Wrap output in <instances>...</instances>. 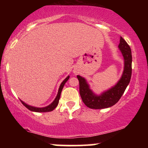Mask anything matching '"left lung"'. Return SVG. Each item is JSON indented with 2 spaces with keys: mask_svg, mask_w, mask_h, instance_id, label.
I'll return each instance as SVG.
<instances>
[{
  "mask_svg": "<svg viewBox=\"0 0 148 148\" xmlns=\"http://www.w3.org/2000/svg\"><path fill=\"white\" fill-rule=\"evenodd\" d=\"M118 48L124 58V70L121 78L115 86L103 91L100 95H97L90 89L86 79L77 75L79 81L80 95L88 108L101 109L113 106L119 101L130 84L132 70V51L130 46L122 37H120Z\"/></svg>",
  "mask_w": 148,
  "mask_h": 148,
  "instance_id": "1",
  "label": "left lung"
}]
</instances>
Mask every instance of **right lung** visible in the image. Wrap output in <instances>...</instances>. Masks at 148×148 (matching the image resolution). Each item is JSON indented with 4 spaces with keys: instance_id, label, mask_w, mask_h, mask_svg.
I'll use <instances>...</instances> for the list:
<instances>
[{
    "instance_id": "add662e5",
    "label": "right lung",
    "mask_w": 148,
    "mask_h": 148,
    "mask_svg": "<svg viewBox=\"0 0 148 148\" xmlns=\"http://www.w3.org/2000/svg\"><path fill=\"white\" fill-rule=\"evenodd\" d=\"M69 79V76H67V77L66 78V79H64V81H62V83H61L60 87H59V89H58V94H57V96L56 97L55 99L53 100V101L51 103V104L48 105L47 106H45V107H42V108H39V107H35V106H30V105H28L27 104V103H25L24 101H23L22 100H21V101L22 102L24 106L26 107L28 109H29L30 111H34V112H39V113H44V112H49V111H52L54 109V108H56V106H58V102H59V99H60V95H61V92H62V88H63L64 84H65V83L67 82V81H68V79Z\"/></svg>"
}]
</instances>
